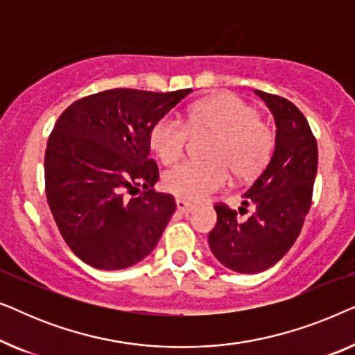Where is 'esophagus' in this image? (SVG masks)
Segmentation results:
<instances>
[{
	"mask_svg": "<svg viewBox=\"0 0 355 355\" xmlns=\"http://www.w3.org/2000/svg\"><path fill=\"white\" fill-rule=\"evenodd\" d=\"M176 207H178V210L181 211V213H189V211L193 210L192 203L182 200V198H178V200H176Z\"/></svg>",
	"mask_w": 355,
	"mask_h": 355,
	"instance_id": "34e87169",
	"label": "esophagus"
}]
</instances>
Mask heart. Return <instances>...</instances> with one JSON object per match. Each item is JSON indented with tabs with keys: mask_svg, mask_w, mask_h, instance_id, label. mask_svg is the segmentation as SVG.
<instances>
[{
	"mask_svg": "<svg viewBox=\"0 0 355 355\" xmlns=\"http://www.w3.org/2000/svg\"><path fill=\"white\" fill-rule=\"evenodd\" d=\"M191 132L215 134L208 150L210 162H186L169 169L163 184L182 200L198 202L221 191L231 173L245 181L263 171L275 152L276 132L259 110L234 94L198 101L186 121L163 116L150 130V147L163 164H174L186 152Z\"/></svg>",
	"mask_w": 355,
	"mask_h": 355,
	"instance_id": "obj_1",
	"label": "heart"
}]
</instances>
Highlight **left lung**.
I'll return each instance as SVG.
<instances>
[{"mask_svg":"<svg viewBox=\"0 0 355 355\" xmlns=\"http://www.w3.org/2000/svg\"><path fill=\"white\" fill-rule=\"evenodd\" d=\"M255 94L276 123L273 157L242 196V205L255 207V211L242 221L226 203H216L218 221L208 234L213 255L244 275L270 268L293 247L312 205L318 166L317 140L302 111L279 95Z\"/></svg>","mask_w":355,"mask_h":355,"instance_id":"1","label":"left lung"}]
</instances>
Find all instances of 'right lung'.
<instances>
[{"label":"right lung","instance_id":"obj_1","mask_svg":"<svg viewBox=\"0 0 355 355\" xmlns=\"http://www.w3.org/2000/svg\"><path fill=\"white\" fill-rule=\"evenodd\" d=\"M191 92L111 89L58 118L45 152L46 200L62 239L87 265L128 268L158 244L176 202L153 191L159 171L150 130Z\"/></svg>","mask_w":355,"mask_h":355}]
</instances>
